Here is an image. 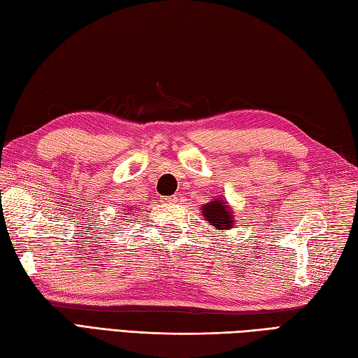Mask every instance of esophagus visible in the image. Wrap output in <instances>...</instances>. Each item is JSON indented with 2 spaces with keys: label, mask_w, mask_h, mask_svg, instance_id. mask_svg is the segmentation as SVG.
I'll list each match as a JSON object with an SVG mask.
<instances>
[{
  "label": "esophagus",
  "mask_w": 358,
  "mask_h": 358,
  "mask_svg": "<svg viewBox=\"0 0 358 358\" xmlns=\"http://www.w3.org/2000/svg\"><path fill=\"white\" fill-rule=\"evenodd\" d=\"M164 203H169V205H173V203L178 201V195H171V197H166L163 199Z\"/></svg>",
  "instance_id": "esophagus-1"
}]
</instances>
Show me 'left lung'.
Masks as SVG:
<instances>
[{"label":"left lung","mask_w":358,"mask_h":358,"mask_svg":"<svg viewBox=\"0 0 358 358\" xmlns=\"http://www.w3.org/2000/svg\"><path fill=\"white\" fill-rule=\"evenodd\" d=\"M201 211H203V215L206 217L205 220L208 223H211V225L215 228L229 229L234 225L233 214H231L227 201L215 200L211 203H206V205L203 206Z\"/></svg>","instance_id":"obj_1"}]
</instances>
